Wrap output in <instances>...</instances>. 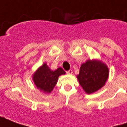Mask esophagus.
Returning <instances> with one entry per match:
<instances>
[{"label": "esophagus", "mask_w": 127, "mask_h": 127, "mask_svg": "<svg viewBox=\"0 0 127 127\" xmlns=\"http://www.w3.org/2000/svg\"><path fill=\"white\" fill-rule=\"evenodd\" d=\"M66 73L69 75H71L73 73V71L72 70H69L68 71H66Z\"/></svg>", "instance_id": "34e87169"}]
</instances>
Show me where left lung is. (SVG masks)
Returning <instances> with one entry per match:
<instances>
[{"label": "left lung", "mask_w": 127, "mask_h": 127, "mask_svg": "<svg viewBox=\"0 0 127 127\" xmlns=\"http://www.w3.org/2000/svg\"><path fill=\"white\" fill-rule=\"evenodd\" d=\"M109 69L101 61L94 59L83 63L77 75L79 83L87 94L93 93L101 89L107 82Z\"/></svg>", "instance_id": "1"}]
</instances>
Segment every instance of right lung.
Here are the masks:
<instances>
[{"instance_id":"add662e5","label":"right lung","mask_w":127,"mask_h":127,"mask_svg":"<svg viewBox=\"0 0 127 127\" xmlns=\"http://www.w3.org/2000/svg\"><path fill=\"white\" fill-rule=\"evenodd\" d=\"M65 71L61 67L52 71L47 64H43L32 75V80L36 88L45 93H50L57 83L58 77L64 75Z\"/></svg>"}]
</instances>
